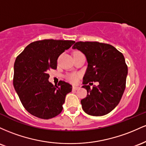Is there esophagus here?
I'll list each match as a JSON object with an SVG mask.
<instances>
[{
    "label": "esophagus",
    "instance_id": "1",
    "mask_svg": "<svg viewBox=\"0 0 146 146\" xmlns=\"http://www.w3.org/2000/svg\"><path fill=\"white\" fill-rule=\"evenodd\" d=\"M72 89H73V90H77L79 89V87H77V86H73Z\"/></svg>",
    "mask_w": 146,
    "mask_h": 146
}]
</instances>
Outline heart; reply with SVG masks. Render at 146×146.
<instances>
[{
	"mask_svg": "<svg viewBox=\"0 0 146 146\" xmlns=\"http://www.w3.org/2000/svg\"><path fill=\"white\" fill-rule=\"evenodd\" d=\"M80 74L78 73H72L67 76V79L72 83H76L80 78Z\"/></svg>",
	"mask_w": 146,
	"mask_h": 146,
	"instance_id": "heart-1",
	"label": "heart"
}]
</instances>
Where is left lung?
<instances>
[{
    "mask_svg": "<svg viewBox=\"0 0 146 146\" xmlns=\"http://www.w3.org/2000/svg\"><path fill=\"white\" fill-rule=\"evenodd\" d=\"M72 48L83 52L88 63L82 86L88 94L81 101L82 108L92 116L108 114L120 102L125 90L127 66L123 55L112 45L96 41L76 42ZM93 81L100 84L90 88Z\"/></svg>",
    "mask_w": 146,
    "mask_h": 146,
    "instance_id": "obj_1",
    "label": "left lung"
}]
</instances>
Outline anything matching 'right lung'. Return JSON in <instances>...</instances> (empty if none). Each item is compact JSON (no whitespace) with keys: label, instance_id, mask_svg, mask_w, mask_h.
Returning <instances> with one entry per match:
<instances>
[{"label":"right lung","instance_id":"1","mask_svg":"<svg viewBox=\"0 0 146 146\" xmlns=\"http://www.w3.org/2000/svg\"><path fill=\"white\" fill-rule=\"evenodd\" d=\"M74 40L45 39L31 42L16 57L13 84L27 112L42 119L58 115L65 96L72 86L64 81L54 86L48 81L50 70L57 68V59Z\"/></svg>","mask_w":146,"mask_h":146}]
</instances>
